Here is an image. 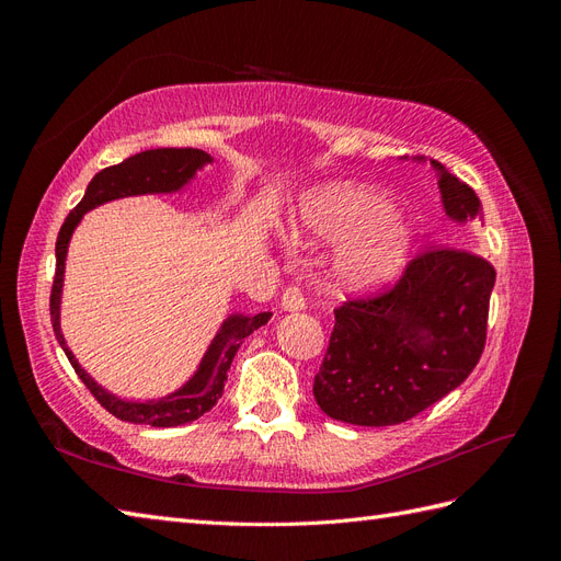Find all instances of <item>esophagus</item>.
<instances>
[{
    "label": "esophagus",
    "mask_w": 561,
    "mask_h": 561,
    "mask_svg": "<svg viewBox=\"0 0 561 561\" xmlns=\"http://www.w3.org/2000/svg\"><path fill=\"white\" fill-rule=\"evenodd\" d=\"M280 307H283V311H304V309H307V299H304L301 287H297V285L285 287V293L280 297Z\"/></svg>",
    "instance_id": "34e87169"
}]
</instances>
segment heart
<instances>
[{
  "instance_id": "heart-1",
  "label": "heart",
  "mask_w": 561,
  "mask_h": 561,
  "mask_svg": "<svg viewBox=\"0 0 561 561\" xmlns=\"http://www.w3.org/2000/svg\"><path fill=\"white\" fill-rule=\"evenodd\" d=\"M301 233L342 243L334 280L346 293H367L400 274L414 245V227L388 196L355 182H332L304 196Z\"/></svg>"
}]
</instances>
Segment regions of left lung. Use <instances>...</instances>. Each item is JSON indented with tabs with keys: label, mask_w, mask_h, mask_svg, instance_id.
Here are the masks:
<instances>
[{
	"label": "left lung",
	"mask_w": 561,
	"mask_h": 561,
	"mask_svg": "<svg viewBox=\"0 0 561 561\" xmlns=\"http://www.w3.org/2000/svg\"><path fill=\"white\" fill-rule=\"evenodd\" d=\"M445 213L482 217V203L443 163ZM496 271L480 254L433 248L407 264L390 290L334 309V330L313 396L328 416L353 426H396L461 386L486 342Z\"/></svg>",
	"instance_id": "left-lung-1"
}]
</instances>
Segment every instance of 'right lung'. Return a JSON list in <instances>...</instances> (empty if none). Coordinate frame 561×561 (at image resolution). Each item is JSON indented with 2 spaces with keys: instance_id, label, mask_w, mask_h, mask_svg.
<instances>
[{
  "instance_id": "1",
  "label": "right lung",
  "mask_w": 561,
  "mask_h": 561,
  "mask_svg": "<svg viewBox=\"0 0 561 561\" xmlns=\"http://www.w3.org/2000/svg\"><path fill=\"white\" fill-rule=\"evenodd\" d=\"M213 157L206 154L203 149H147L140 151L122 163L110 165L105 171H100L87 186V194L79 201V206L67 215V219L60 227L58 241H56V278L54 287H50V322H54V332L58 344L62 346L67 360L72 363L79 379L87 383V388L93 393V398L105 407L110 414L128 423H145V426L154 428H173L182 426V423L196 421L206 412H210L217 404V400L225 393L227 371L231 367V360L236 351L241 348L243 339L250 336L254 330L266 325L271 313H257V316H229L219 332L215 334L213 344L208 346L206 355L196 369V375L186 381L175 393L147 400V402H130L122 400L103 386H98L87 369H81L72 351L67 348L65 336L60 332V295H62V276H65V257L67 248H70V239L81 222V217L95 206H103L107 201L124 198V196H140V194H173L180 192L182 186L194 180L196 171L210 163Z\"/></svg>"
}]
</instances>
